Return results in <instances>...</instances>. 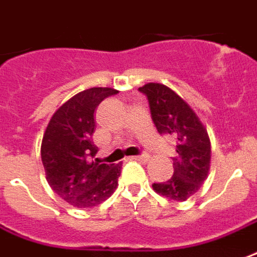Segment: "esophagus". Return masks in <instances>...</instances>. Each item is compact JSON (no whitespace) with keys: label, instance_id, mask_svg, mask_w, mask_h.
<instances>
[{"label":"esophagus","instance_id":"esophagus-1","mask_svg":"<svg viewBox=\"0 0 257 257\" xmlns=\"http://www.w3.org/2000/svg\"><path fill=\"white\" fill-rule=\"evenodd\" d=\"M131 159H134V160H138V162H148L149 160V156L147 155H140V156H133Z\"/></svg>","mask_w":257,"mask_h":257}]
</instances>
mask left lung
<instances>
[{
	"instance_id": "8db88e82",
	"label": "left lung",
	"mask_w": 257,
	"mask_h": 257,
	"mask_svg": "<svg viewBox=\"0 0 257 257\" xmlns=\"http://www.w3.org/2000/svg\"><path fill=\"white\" fill-rule=\"evenodd\" d=\"M140 91L148 97L157 131L177 141L174 175L167 182L153 183V190L174 201H185L198 192L209 172L211 141L207 128L192 106L168 86L151 82Z\"/></svg>"
}]
</instances>
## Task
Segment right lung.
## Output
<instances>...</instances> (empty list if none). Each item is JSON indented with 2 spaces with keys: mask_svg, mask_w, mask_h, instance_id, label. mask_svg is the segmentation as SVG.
Segmentation results:
<instances>
[{
  "mask_svg": "<svg viewBox=\"0 0 257 257\" xmlns=\"http://www.w3.org/2000/svg\"><path fill=\"white\" fill-rule=\"evenodd\" d=\"M112 87H91L65 101L45 130L41 159L46 181L60 197L76 208L104 203L117 188L121 163L105 164L95 157L94 110Z\"/></svg>",
  "mask_w": 257,
  "mask_h": 257,
  "instance_id": "right-lung-1",
  "label": "right lung"
}]
</instances>
